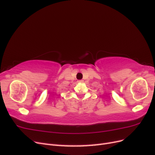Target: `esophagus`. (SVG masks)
<instances>
[{"label": "esophagus", "mask_w": 155, "mask_h": 155, "mask_svg": "<svg viewBox=\"0 0 155 155\" xmlns=\"http://www.w3.org/2000/svg\"><path fill=\"white\" fill-rule=\"evenodd\" d=\"M78 83H83V79H81V80H78Z\"/></svg>", "instance_id": "34e87169"}]
</instances>
